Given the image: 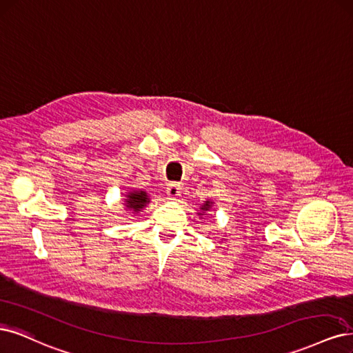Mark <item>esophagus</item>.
<instances>
[{
	"label": "esophagus",
	"mask_w": 353,
	"mask_h": 353,
	"mask_svg": "<svg viewBox=\"0 0 353 353\" xmlns=\"http://www.w3.org/2000/svg\"><path fill=\"white\" fill-rule=\"evenodd\" d=\"M166 192L169 199H176L181 196V184L179 182H169L166 185Z\"/></svg>",
	"instance_id": "1"
}]
</instances>
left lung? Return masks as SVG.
<instances>
[{
  "label": "left lung",
  "mask_w": 353,
  "mask_h": 353,
  "mask_svg": "<svg viewBox=\"0 0 353 353\" xmlns=\"http://www.w3.org/2000/svg\"><path fill=\"white\" fill-rule=\"evenodd\" d=\"M212 208H213V201H210V200L204 201V203L201 204V208H200V210H201V212H200L199 214H200V216H203L205 212H209Z\"/></svg>",
  "instance_id": "left-lung-1"
}]
</instances>
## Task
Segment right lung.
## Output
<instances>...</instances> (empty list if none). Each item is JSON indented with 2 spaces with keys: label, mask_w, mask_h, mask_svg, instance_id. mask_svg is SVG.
I'll return each mask as SVG.
<instances>
[{
  "label": "right lung",
  "mask_w": 353,
  "mask_h": 353,
  "mask_svg": "<svg viewBox=\"0 0 353 353\" xmlns=\"http://www.w3.org/2000/svg\"><path fill=\"white\" fill-rule=\"evenodd\" d=\"M150 203V199L148 196V192L143 190H132L127 194L125 199V208L132 210V213H139L145 208V204Z\"/></svg>",
  "instance_id": "obj_1"
}]
</instances>
